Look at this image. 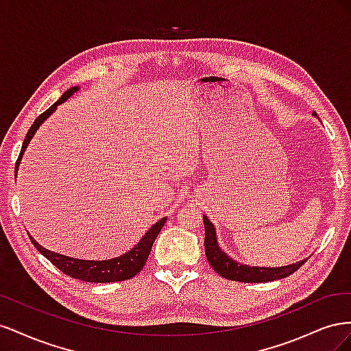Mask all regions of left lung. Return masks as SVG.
<instances>
[{
	"label": "left lung",
	"mask_w": 351,
	"mask_h": 351,
	"mask_svg": "<svg viewBox=\"0 0 351 351\" xmlns=\"http://www.w3.org/2000/svg\"><path fill=\"white\" fill-rule=\"evenodd\" d=\"M316 115V112H313ZM205 226V253L210 267L218 272L221 277H224L231 281L239 282H268L274 280L285 278L299 269L302 265L307 261L295 262L293 265H285V267L278 268H261V267H247V265L239 263L232 261L226 252H222L217 241V231L212 222L204 217Z\"/></svg>",
	"instance_id": "1"
}]
</instances>
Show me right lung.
I'll list each match as a JSON object with an SVG mask.
<instances>
[{"label": "right lung", "instance_id": "1", "mask_svg": "<svg viewBox=\"0 0 351 351\" xmlns=\"http://www.w3.org/2000/svg\"><path fill=\"white\" fill-rule=\"evenodd\" d=\"M76 90H79V86H74V88H70L69 90H66L56 104H52L51 107L45 112H42L35 120V123L32 124V127L25 137L22 151H20V155L17 158L16 174H17V168L20 165V161H22L26 147H27L29 142L32 141V137L35 136L36 130L39 129V125L57 110L60 104L67 101ZM165 221H167V217L159 219L156 224H154L149 228V231L146 232V234L139 240V243H137L133 249L121 254V256H119V258L108 259V261H83V259H76V258H69V256H64V254H60V253L51 252L45 247H42L40 244L30 234H29V239L32 243H34V246L40 252V254H44V256L52 265H56V267L61 272H64L66 275H69V277L80 280V281H86V282H115V281L130 280L134 277L136 274H139L142 271V268L145 267V263L147 261V256H149L151 249L154 246V241H155L156 236L159 234V231H161V228L164 227Z\"/></svg>", "mask_w": 351, "mask_h": 351}]
</instances>
